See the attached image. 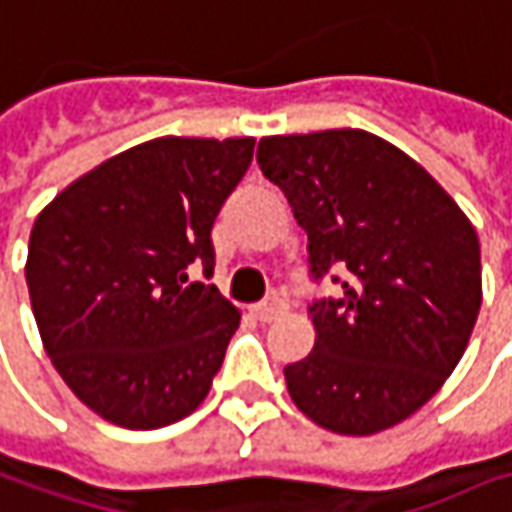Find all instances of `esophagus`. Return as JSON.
I'll return each mask as SVG.
<instances>
[{"mask_svg": "<svg viewBox=\"0 0 512 512\" xmlns=\"http://www.w3.org/2000/svg\"><path fill=\"white\" fill-rule=\"evenodd\" d=\"M252 312H255L257 321H275L278 315H283V312H286V300L275 298V295H272V298L255 303V306H252Z\"/></svg>", "mask_w": 512, "mask_h": 512, "instance_id": "obj_1", "label": "esophagus"}]
</instances>
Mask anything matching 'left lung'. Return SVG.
Instances as JSON below:
<instances>
[{
    "instance_id": "left-lung-1",
    "label": "left lung",
    "mask_w": 512,
    "mask_h": 512,
    "mask_svg": "<svg viewBox=\"0 0 512 512\" xmlns=\"http://www.w3.org/2000/svg\"><path fill=\"white\" fill-rule=\"evenodd\" d=\"M257 166L309 237V278L344 289L312 300L318 338L283 369L289 395L332 433H381L424 407L467 349L481 306L476 229L369 131L263 137Z\"/></svg>"
}]
</instances>
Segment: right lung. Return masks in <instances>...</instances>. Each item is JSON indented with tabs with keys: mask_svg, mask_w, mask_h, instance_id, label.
I'll use <instances>...</instances> for the list:
<instances>
[{
	"mask_svg": "<svg viewBox=\"0 0 512 512\" xmlns=\"http://www.w3.org/2000/svg\"><path fill=\"white\" fill-rule=\"evenodd\" d=\"M255 140L160 137L71 183L36 217L28 295L48 358L85 407L157 430L212 389L240 312L203 280L212 226Z\"/></svg>",
	"mask_w": 512,
	"mask_h": 512,
	"instance_id": "right-lung-1",
	"label": "right lung"
}]
</instances>
